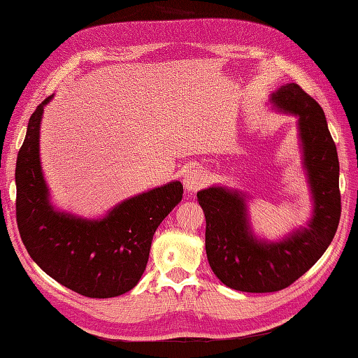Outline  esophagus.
Here are the masks:
<instances>
[{"mask_svg":"<svg viewBox=\"0 0 358 358\" xmlns=\"http://www.w3.org/2000/svg\"><path fill=\"white\" fill-rule=\"evenodd\" d=\"M207 174L201 166H189L184 171V176H182V182H184V187L187 192H196L199 189L203 184H206Z\"/></svg>","mask_w":358,"mask_h":358,"instance_id":"34e87169","label":"esophagus"}]
</instances>
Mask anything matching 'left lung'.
<instances>
[{
  "mask_svg": "<svg viewBox=\"0 0 358 358\" xmlns=\"http://www.w3.org/2000/svg\"><path fill=\"white\" fill-rule=\"evenodd\" d=\"M272 103L300 117L303 160L313 198L309 227L278 243H266L253 236L243 193L224 187L198 193L206 215V252L211 271L227 287L252 294L286 289L308 272L329 247L341 215L337 147L322 106L296 83L273 92Z\"/></svg>",
  "mask_w": 358,
  "mask_h": 358,
  "instance_id": "1",
  "label": "left lung"
}]
</instances>
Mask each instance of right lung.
I'll return each mask as SVG.
<instances>
[{
    "mask_svg": "<svg viewBox=\"0 0 358 358\" xmlns=\"http://www.w3.org/2000/svg\"><path fill=\"white\" fill-rule=\"evenodd\" d=\"M29 119L17 157V224L31 258L64 287L90 298L119 296L147 267L157 227L184 193L179 180L115 206L103 220H83L54 210L40 165L43 108Z\"/></svg>",
    "mask_w": 358,
    "mask_h": 358,
    "instance_id": "obj_1",
    "label": "right lung"
}]
</instances>
